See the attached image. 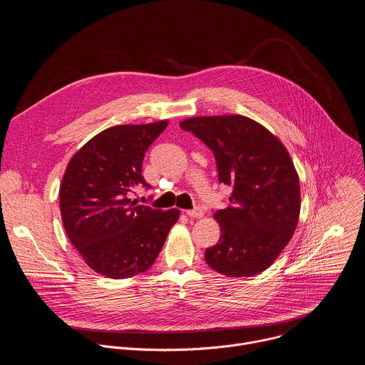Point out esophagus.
Listing matches in <instances>:
<instances>
[{"label":"esophagus","mask_w":365,"mask_h":365,"mask_svg":"<svg viewBox=\"0 0 365 365\" xmlns=\"http://www.w3.org/2000/svg\"><path fill=\"white\" fill-rule=\"evenodd\" d=\"M186 214H187V217H190V218H202V217H203V211L200 210V207H195V210H189V211H186Z\"/></svg>","instance_id":"esophagus-1"}]
</instances>
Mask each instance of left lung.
Segmentation results:
<instances>
[{"instance_id": "8db88e82", "label": "left lung", "mask_w": 365, "mask_h": 365, "mask_svg": "<svg viewBox=\"0 0 365 365\" xmlns=\"http://www.w3.org/2000/svg\"><path fill=\"white\" fill-rule=\"evenodd\" d=\"M215 155L220 183L232 187L215 218L221 238L205 262L228 277L264 272L290 241L300 212V186L284 145L242 115L193 117L180 123Z\"/></svg>"}]
</instances>
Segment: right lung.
Segmentation results:
<instances>
[{
	"instance_id": "1",
	"label": "right lung",
	"mask_w": 365,
	"mask_h": 365,
	"mask_svg": "<svg viewBox=\"0 0 365 365\" xmlns=\"http://www.w3.org/2000/svg\"><path fill=\"white\" fill-rule=\"evenodd\" d=\"M168 121L115 125L91 138L71 159L61 185L65 231L85 263L110 279L137 276L155 262L178 210H154L133 200L147 148Z\"/></svg>"
}]
</instances>
